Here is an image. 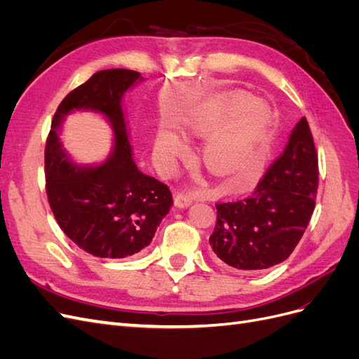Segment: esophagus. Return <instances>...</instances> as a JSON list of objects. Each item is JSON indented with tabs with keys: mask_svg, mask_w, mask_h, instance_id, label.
<instances>
[{
	"mask_svg": "<svg viewBox=\"0 0 359 359\" xmlns=\"http://www.w3.org/2000/svg\"><path fill=\"white\" fill-rule=\"evenodd\" d=\"M191 202H193V198L189 196V194H186V193L178 191L175 194V205L178 206V208H186V206H189Z\"/></svg>",
	"mask_w": 359,
	"mask_h": 359,
	"instance_id": "esophagus-1",
	"label": "esophagus"
}]
</instances>
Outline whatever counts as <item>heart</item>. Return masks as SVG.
Returning a JSON list of instances; mask_svg holds the SVG:
<instances>
[{"instance_id": "heart-1", "label": "heart", "mask_w": 359, "mask_h": 359, "mask_svg": "<svg viewBox=\"0 0 359 359\" xmlns=\"http://www.w3.org/2000/svg\"><path fill=\"white\" fill-rule=\"evenodd\" d=\"M245 94L226 99L215 112L201 119L191 128L206 135L231 118L208 137L202 149V158L215 175L238 181L252 178L262 168L271 144V119L266 106L259 100H248ZM184 151V142L172 130H158L154 154L163 170H172L177 157Z\"/></svg>"}]
</instances>
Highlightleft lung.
Here are the masks:
<instances>
[{
  "label": "left lung",
  "mask_w": 359,
  "mask_h": 359,
  "mask_svg": "<svg viewBox=\"0 0 359 359\" xmlns=\"http://www.w3.org/2000/svg\"><path fill=\"white\" fill-rule=\"evenodd\" d=\"M319 186L318 153L306 118L253 193L215 203L210 244L233 269H266L286 260L306 232Z\"/></svg>",
  "instance_id": "1"
}]
</instances>
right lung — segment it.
I'll use <instances>...</instances> for the list:
<instances>
[{"mask_svg": "<svg viewBox=\"0 0 359 359\" xmlns=\"http://www.w3.org/2000/svg\"><path fill=\"white\" fill-rule=\"evenodd\" d=\"M140 79V73L127 69L94 73L64 97L46 140V194L53 217L76 245L97 257L139 253L172 206L166 184L140 172L132 158L121 99ZM74 109L100 111L113 126L114 153L99 167L74 165L60 148L56 130Z\"/></svg>", "mask_w": 359, "mask_h": 359, "instance_id": "right-lung-1", "label": "right lung"}]
</instances>
